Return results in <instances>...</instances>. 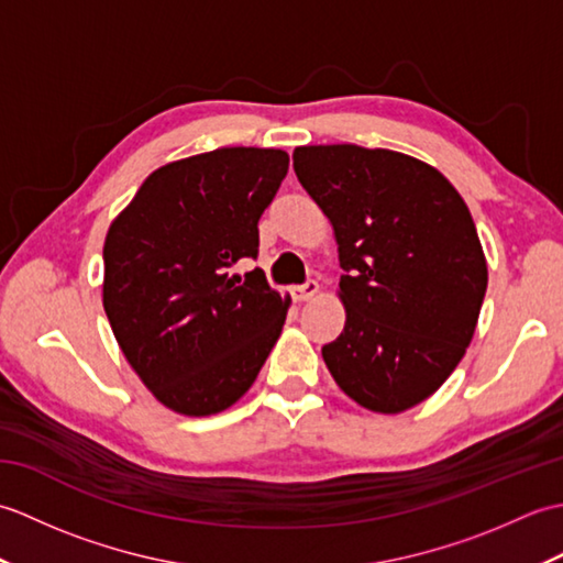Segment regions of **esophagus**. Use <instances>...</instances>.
<instances>
[{
  "instance_id": "1",
  "label": "esophagus",
  "mask_w": 563,
  "mask_h": 563,
  "mask_svg": "<svg viewBox=\"0 0 563 563\" xmlns=\"http://www.w3.org/2000/svg\"><path fill=\"white\" fill-rule=\"evenodd\" d=\"M317 295H319V283L317 280H307L305 285H297V288L292 290V297L297 302H309V300H314Z\"/></svg>"
}]
</instances>
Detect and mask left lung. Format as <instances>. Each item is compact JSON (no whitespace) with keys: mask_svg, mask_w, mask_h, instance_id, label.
Masks as SVG:
<instances>
[{"mask_svg":"<svg viewBox=\"0 0 563 563\" xmlns=\"http://www.w3.org/2000/svg\"><path fill=\"white\" fill-rule=\"evenodd\" d=\"M295 174L339 244L345 327L321 349L375 413L435 394L472 343L488 268L472 212L435 166L391 150L307 145Z\"/></svg>","mask_w":563,"mask_h":563,"instance_id":"1","label":"left lung"}]
</instances>
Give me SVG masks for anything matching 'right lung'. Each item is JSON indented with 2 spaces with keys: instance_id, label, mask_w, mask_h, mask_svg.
Instances as JSON below:
<instances>
[{
  "instance_id": "right-lung-1",
  "label": "right lung",
  "mask_w": 563,
  "mask_h": 563,
  "mask_svg": "<svg viewBox=\"0 0 563 563\" xmlns=\"http://www.w3.org/2000/svg\"><path fill=\"white\" fill-rule=\"evenodd\" d=\"M283 150L220 147L152 172L103 242V309L152 397L212 416L244 397L278 341L290 297L263 271L258 220L288 174Z\"/></svg>"
}]
</instances>
